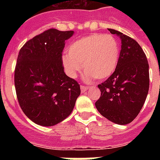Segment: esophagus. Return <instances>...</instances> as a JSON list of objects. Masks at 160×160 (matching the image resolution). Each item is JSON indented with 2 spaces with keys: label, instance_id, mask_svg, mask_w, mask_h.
<instances>
[{
  "label": "esophagus",
  "instance_id": "1",
  "mask_svg": "<svg viewBox=\"0 0 160 160\" xmlns=\"http://www.w3.org/2000/svg\"><path fill=\"white\" fill-rule=\"evenodd\" d=\"M80 90H81L82 92H85V91H86L88 90V87L87 86H85V85H81L80 86Z\"/></svg>",
  "mask_w": 160,
  "mask_h": 160
}]
</instances>
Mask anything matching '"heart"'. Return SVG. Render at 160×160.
Returning a JSON list of instances; mask_svg holds the SVG:
<instances>
[{
  "label": "heart",
  "instance_id": "heart-1",
  "mask_svg": "<svg viewBox=\"0 0 160 160\" xmlns=\"http://www.w3.org/2000/svg\"><path fill=\"white\" fill-rule=\"evenodd\" d=\"M63 55L66 73L75 78L83 69L88 80L95 78L104 80L110 77L116 69L119 57L118 41L111 35L92 34L73 42Z\"/></svg>",
  "mask_w": 160,
  "mask_h": 160
}]
</instances>
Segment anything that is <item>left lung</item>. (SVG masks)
Instances as JSON below:
<instances>
[{
    "label": "left lung",
    "mask_w": 160,
    "mask_h": 160,
    "mask_svg": "<svg viewBox=\"0 0 160 160\" xmlns=\"http://www.w3.org/2000/svg\"><path fill=\"white\" fill-rule=\"evenodd\" d=\"M109 31L119 36L121 51L113 75L98 85L101 95L95 107L106 119L124 125L136 118L146 100L149 88V64L136 41L113 29Z\"/></svg>",
    "instance_id": "1"
}]
</instances>
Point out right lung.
I'll use <instances>...</instances> for the list:
<instances>
[{"mask_svg": "<svg viewBox=\"0 0 160 160\" xmlns=\"http://www.w3.org/2000/svg\"><path fill=\"white\" fill-rule=\"evenodd\" d=\"M74 31L49 29L24 45L15 69L16 96L31 121L53 126L72 112L80 87L65 75L62 62L65 41Z\"/></svg>", "mask_w": 160, "mask_h": 160, "instance_id": "1", "label": "right lung"}]
</instances>
